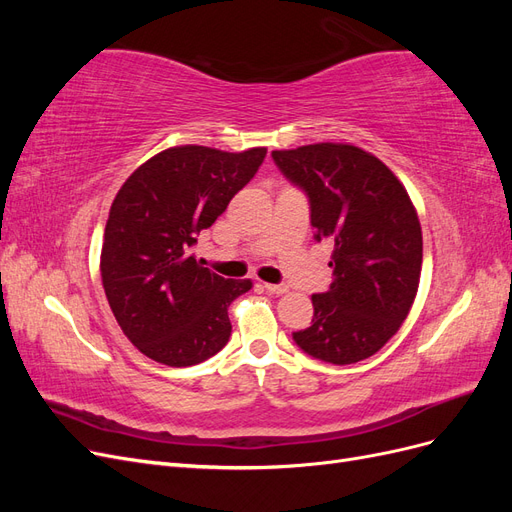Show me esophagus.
<instances>
[{
    "label": "esophagus",
    "instance_id": "1",
    "mask_svg": "<svg viewBox=\"0 0 512 512\" xmlns=\"http://www.w3.org/2000/svg\"><path fill=\"white\" fill-rule=\"evenodd\" d=\"M265 288L271 294H284V292H288V286H284V284H265Z\"/></svg>",
    "mask_w": 512,
    "mask_h": 512
}]
</instances>
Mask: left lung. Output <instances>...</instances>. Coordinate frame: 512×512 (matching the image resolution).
I'll return each mask as SVG.
<instances>
[{"label": "left lung", "instance_id": "1", "mask_svg": "<svg viewBox=\"0 0 512 512\" xmlns=\"http://www.w3.org/2000/svg\"><path fill=\"white\" fill-rule=\"evenodd\" d=\"M271 156L307 194L314 239L335 243L333 284L312 294V324L292 333L294 342L324 363L369 359L399 331L421 280L423 232L412 200L361 147L316 143Z\"/></svg>", "mask_w": 512, "mask_h": 512}]
</instances>
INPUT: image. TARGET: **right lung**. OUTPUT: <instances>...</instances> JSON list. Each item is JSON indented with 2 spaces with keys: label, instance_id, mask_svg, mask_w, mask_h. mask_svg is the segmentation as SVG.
<instances>
[{
  "label": "right lung",
  "instance_id": "right-lung-1",
  "mask_svg": "<svg viewBox=\"0 0 512 512\" xmlns=\"http://www.w3.org/2000/svg\"><path fill=\"white\" fill-rule=\"evenodd\" d=\"M265 156V147H170L121 185L104 228L102 286L123 335L149 359L190 367L228 344V307L252 282L226 280L190 250Z\"/></svg>",
  "mask_w": 512,
  "mask_h": 512
}]
</instances>
